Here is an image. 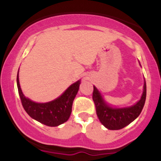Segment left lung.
I'll return each instance as SVG.
<instances>
[{
	"label": "left lung",
	"instance_id": "8db88e82",
	"mask_svg": "<svg viewBox=\"0 0 161 161\" xmlns=\"http://www.w3.org/2000/svg\"><path fill=\"white\" fill-rule=\"evenodd\" d=\"M146 90L144 80L143 93L140 99L132 106L117 107L108 103L97 88L93 85V100L96 106L97 115L101 123L109 130H120L132 123L139 117L143 109L146 100Z\"/></svg>",
	"mask_w": 161,
	"mask_h": 161
}]
</instances>
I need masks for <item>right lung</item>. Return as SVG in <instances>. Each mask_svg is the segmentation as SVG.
Instances as JSON below:
<instances>
[{"instance_id": "obj_1", "label": "right lung", "mask_w": 161, "mask_h": 161, "mask_svg": "<svg viewBox=\"0 0 161 161\" xmlns=\"http://www.w3.org/2000/svg\"><path fill=\"white\" fill-rule=\"evenodd\" d=\"M18 72L17 75V85L25 112L33 119L48 126H57L67 122L72 113V103L79 90L80 80L72 84L57 98L51 102L41 103L34 102L23 94L20 86Z\"/></svg>"}]
</instances>
